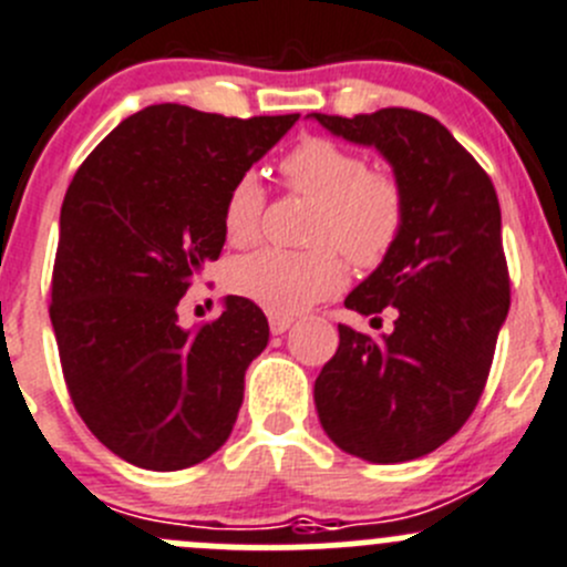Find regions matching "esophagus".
<instances>
[{
	"instance_id": "34e87169",
	"label": "esophagus",
	"mask_w": 567,
	"mask_h": 567,
	"mask_svg": "<svg viewBox=\"0 0 567 567\" xmlns=\"http://www.w3.org/2000/svg\"><path fill=\"white\" fill-rule=\"evenodd\" d=\"M291 322H295V319H291V317H278V313H270V330L276 336L286 333V330L291 328Z\"/></svg>"
}]
</instances>
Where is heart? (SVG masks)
<instances>
[{
    "label": "heart",
    "instance_id": "b5f03b06",
    "mask_svg": "<svg viewBox=\"0 0 567 567\" xmlns=\"http://www.w3.org/2000/svg\"><path fill=\"white\" fill-rule=\"evenodd\" d=\"M291 189L317 198L311 217V250L261 248L243 256L228 284L265 311L289 317L339 291L344 284L341 254L358 267H374L394 248L405 223V198L396 182L369 173L367 159L324 137H306L281 159ZM265 187L256 173L234 178L223 204V231L231 245L259 237Z\"/></svg>",
    "mask_w": 567,
    "mask_h": 567
}]
</instances>
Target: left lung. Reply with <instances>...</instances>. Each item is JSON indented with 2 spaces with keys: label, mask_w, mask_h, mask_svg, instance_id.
Listing matches in <instances>:
<instances>
[{
  "label": "left lung",
  "mask_w": 567,
  "mask_h": 567,
  "mask_svg": "<svg viewBox=\"0 0 567 567\" xmlns=\"http://www.w3.org/2000/svg\"><path fill=\"white\" fill-rule=\"evenodd\" d=\"M308 117L380 151L405 198L394 248L344 300L363 317L394 306V330L372 339L339 324V350L313 383L319 424L361 461H416L472 416L507 319L496 189L450 128L424 112L385 106Z\"/></svg>",
  "instance_id": "8db88e82"
}]
</instances>
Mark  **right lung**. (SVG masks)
<instances>
[{
	"label": "right lung",
	"mask_w": 567,
	"mask_h": 567,
	"mask_svg": "<svg viewBox=\"0 0 567 567\" xmlns=\"http://www.w3.org/2000/svg\"><path fill=\"white\" fill-rule=\"evenodd\" d=\"M297 117L145 106L95 145L65 193L49 308L60 363L82 422L132 466L178 472L231 435L270 324L228 295L215 322L187 330L178 300L226 245L234 178Z\"/></svg>",
	"instance_id": "right-lung-1"
}]
</instances>
